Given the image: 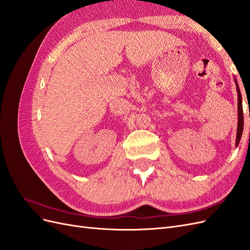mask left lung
Here are the masks:
<instances>
[{
  "label": "left lung",
  "instance_id": "8db88e82",
  "mask_svg": "<svg viewBox=\"0 0 250 250\" xmlns=\"http://www.w3.org/2000/svg\"><path fill=\"white\" fill-rule=\"evenodd\" d=\"M237 92H238V117H239V122H238V132H237V139H236V146L239 145L242 132H243V125H244V118H243V107H242V96L240 93V88L237 84Z\"/></svg>",
  "mask_w": 250,
  "mask_h": 250
}]
</instances>
